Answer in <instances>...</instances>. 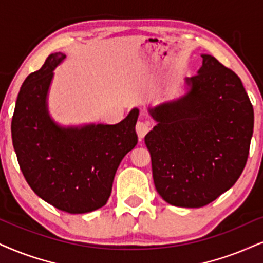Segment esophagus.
<instances>
[{
	"instance_id": "obj_1",
	"label": "esophagus",
	"mask_w": 263,
	"mask_h": 263,
	"mask_svg": "<svg viewBox=\"0 0 263 263\" xmlns=\"http://www.w3.org/2000/svg\"><path fill=\"white\" fill-rule=\"evenodd\" d=\"M135 128H137L138 137L140 138V139L144 138L145 135L147 134V132L150 130V125H148V123H146V122H141V121L137 123V126H135Z\"/></svg>"
}]
</instances>
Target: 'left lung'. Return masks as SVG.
<instances>
[{"mask_svg": "<svg viewBox=\"0 0 263 263\" xmlns=\"http://www.w3.org/2000/svg\"><path fill=\"white\" fill-rule=\"evenodd\" d=\"M186 93L148 107L157 122L145 137L157 193L166 202L197 209L234 185L254 132V108L233 70L201 54Z\"/></svg>", "mask_w": 263, "mask_h": 263, "instance_id": "left-lung-1", "label": "left lung"}]
</instances>
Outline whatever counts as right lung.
Wrapping results in <instances>:
<instances>
[{
	"mask_svg": "<svg viewBox=\"0 0 263 263\" xmlns=\"http://www.w3.org/2000/svg\"><path fill=\"white\" fill-rule=\"evenodd\" d=\"M66 58L51 53L19 90L12 118V141L25 180L39 197L73 213L105 206L117 168L138 144L139 109L117 124L60 125L48 112L53 70Z\"/></svg>",
	"mask_w": 263,
	"mask_h": 263,
	"instance_id": "right-lung-1",
	"label": "right lung"
}]
</instances>
